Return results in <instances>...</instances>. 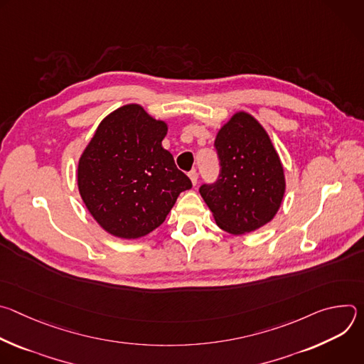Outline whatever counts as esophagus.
I'll use <instances>...</instances> for the list:
<instances>
[{"label": "esophagus", "mask_w": 364, "mask_h": 364, "mask_svg": "<svg viewBox=\"0 0 364 364\" xmlns=\"http://www.w3.org/2000/svg\"><path fill=\"white\" fill-rule=\"evenodd\" d=\"M188 177H190V180H191L193 186H196V184H197V180H198V174H197V171H196V170H191V171L188 173Z\"/></svg>", "instance_id": "obj_1"}]
</instances>
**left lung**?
Masks as SVG:
<instances>
[{"label":"left lung","instance_id":"8db88e82","mask_svg":"<svg viewBox=\"0 0 364 364\" xmlns=\"http://www.w3.org/2000/svg\"><path fill=\"white\" fill-rule=\"evenodd\" d=\"M218 183L200 187L216 225L230 235L250 233L269 223L284 200L287 181L279 155L255 117L237 111L219 129Z\"/></svg>","mask_w":364,"mask_h":364}]
</instances>
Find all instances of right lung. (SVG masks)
I'll use <instances>...</instances> for the list:
<instances>
[{"mask_svg": "<svg viewBox=\"0 0 364 364\" xmlns=\"http://www.w3.org/2000/svg\"><path fill=\"white\" fill-rule=\"evenodd\" d=\"M168 125L128 103L97 125L77 163V188L96 223L121 239L157 229L181 191L191 188L163 148Z\"/></svg>", "mask_w": 364, "mask_h": 364, "instance_id": "obj_1", "label": "right lung"}]
</instances>
